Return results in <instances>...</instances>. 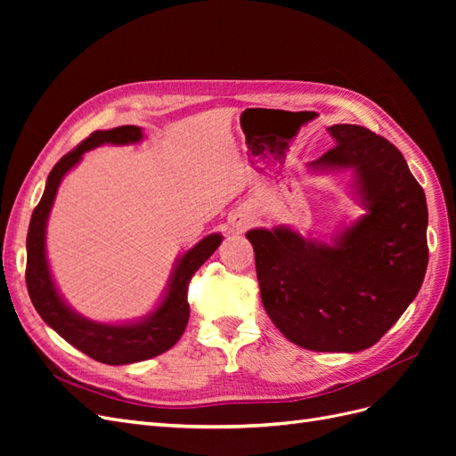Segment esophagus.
<instances>
[{
	"mask_svg": "<svg viewBox=\"0 0 456 456\" xmlns=\"http://www.w3.org/2000/svg\"><path fill=\"white\" fill-rule=\"evenodd\" d=\"M230 226H232L233 232H240V233L245 232V230H249L253 226L251 213L249 211H243V209L233 211L230 215Z\"/></svg>",
	"mask_w": 456,
	"mask_h": 456,
	"instance_id": "1",
	"label": "esophagus"
}]
</instances>
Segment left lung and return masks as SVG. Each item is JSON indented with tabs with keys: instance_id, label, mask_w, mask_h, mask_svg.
Wrapping results in <instances>:
<instances>
[{
	"instance_id": "left-lung-1",
	"label": "left lung",
	"mask_w": 456,
	"mask_h": 456,
	"mask_svg": "<svg viewBox=\"0 0 456 456\" xmlns=\"http://www.w3.org/2000/svg\"><path fill=\"white\" fill-rule=\"evenodd\" d=\"M335 146L310 171H352L367 211L333 238H302L287 226L255 228L260 298L285 338L314 352H362L415 300L428 266V207L392 142L362 127H327Z\"/></svg>"
}]
</instances>
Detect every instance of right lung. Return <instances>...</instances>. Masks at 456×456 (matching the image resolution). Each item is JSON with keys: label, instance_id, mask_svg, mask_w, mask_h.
Returning a JSON list of instances; mask_svg holds the SVG:
<instances>
[{"label": "right lung", "instance_id": "1", "mask_svg": "<svg viewBox=\"0 0 456 456\" xmlns=\"http://www.w3.org/2000/svg\"><path fill=\"white\" fill-rule=\"evenodd\" d=\"M142 129L121 126L108 131H94L89 139L61 158L47 176L45 191L32 213L26 238V287L37 314L53 330L74 348L106 365H127L150 360L167 352L183 337L188 325V283L203 262L223 241L220 233L203 238L175 262L171 278L159 305L148 315L127 323H101L87 320L66 305L49 270L45 251L47 220L64 175L81 161L86 151L102 144H136L142 141Z\"/></svg>", "mask_w": 456, "mask_h": 456}]
</instances>
